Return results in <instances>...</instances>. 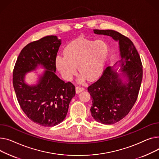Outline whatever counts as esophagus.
Here are the masks:
<instances>
[{"mask_svg":"<svg viewBox=\"0 0 159 159\" xmlns=\"http://www.w3.org/2000/svg\"><path fill=\"white\" fill-rule=\"evenodd\" d=\"M83 90V88H81L80 87H76V94H79L80 92H81Z\"/></svg>","mask_w":159,"mask_h":159,"instance_id":"1","label":"esophagus"}]
</instances>
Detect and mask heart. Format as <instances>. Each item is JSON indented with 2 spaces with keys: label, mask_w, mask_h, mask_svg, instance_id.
Segmentation results:
<instances>
[{
  "label": "heart",
  "mask_w": 159,
  "mask_h": 159,
  "mask_svg": "<svg viewBox=\"0 0 159 159\" xmlns=\"http://www.w3.org/2000/svg\"><path fill=\"white\" fill-rule=\"evenodd\" d=\"M109 52L107 43L102 40L78 39L65 48V55H58L56 65L64 78L70 80L77 72L82 74L80 81L85 78L92 81L99 78L104 70Z\"/></svg>",
  "instance_id": "1"
}]
</instances>
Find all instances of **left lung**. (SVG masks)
<instances>
[{
    "label": "left lung",
    "mask_w": 159,
    "mask_h": 159,
    "mask_svg": "<svg viewBox=\"0 0 159 159\" xmlns=\"http://www.w3.org/2000/svg\"><path fill=\"white\" fill-rule=\"evenodd\" d=\"M93 31L110 36L119 43L120 60L118 66L122 73L116 72L117 62L88 87L92 101V116L97 122L112 125L124 118L136 102L143 80V65L133 42L127 37L111 30Z\"/></svg>",
    "instance_id": "obj_1"
}]
</instances>
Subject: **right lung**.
Wrapping results in <instances>:
<instances>
[{
	"label": "right lung",
	"mask_w": 159,
	"mask_h": 159,
	"mask_svg": "<svg viewBox=\"0 0 159 159\" xmlns=\"http://www.w3.org/2000/svg\"><path fill=\"white\" fill-rule=\"evenodd\" d=\"M61 44L57 36H47L27 44L16 60L13 85L21 108L27 117L43 126H54L64 120L69 103L75 96V87L55 74L56 58ZM39 67L45 70L37 83L29 85L25 74Z\"/></svg>",
	"instance_id": "obj_1"
}]
</instances>
